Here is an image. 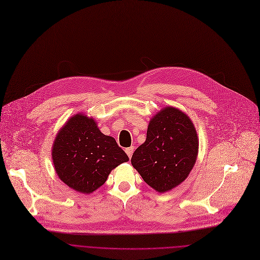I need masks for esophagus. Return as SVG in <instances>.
I'll use <instances>...</instances> for the list:
<instances>
[{"label": "esophagus", "instance_id": "obj_1", "mask_svg": "<svg viewBox=\"0 0 260 260\" xmlns=\"http://www.w3.org/2000/svg\"><path fill=\"white\" fill-rule=\"evenodd\" d=\"M125 152H126V154L128 155V157L131 158V157H132V155H133V153H134V147L132 146V147L126 148V149H125Z\"/></svg>", "mask_w": 260, "mask_h": 260}]
</instances>
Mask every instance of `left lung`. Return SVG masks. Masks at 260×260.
I'll list each match as a JSON object with an SVG mask.
<instances>
[{
  "mask_svg": "<svg viewBox=\"0 0 260 260\" xmlns=\"http://www.w3.org/2000/svg\"><path fill=\"white\" fill-rule=\"evenodd\" d=\"M198 148L197 132L188 116L166 107L151 118L146 141L135 150L132 165L153 190L165 193L188 176Z\"/></svg>",
  "mask_w": 260,
  "mask_h": 260,
  "instance_id": "left-lung-1",
  "label": "left lung"
}]
</instances>
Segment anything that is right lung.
Segmentation results:
<instances>
[{
    "label": "right lung",
    "instance_id": "1",
    "mask_svg": "<svg viewBox=\"0 0 260 260\" xmlns=\"http://www.w3.org/2000/svg\"><path fill=\"white\" fill-rule=\"evenodd\" d=\"M52 157L59 178L82 194L98 190L114 168L128 160L115 139L82 113L69 118L58 132Z\"/></svg>",
    "mask_w": 260,
    "mask_h": 260
}]
</instances>
